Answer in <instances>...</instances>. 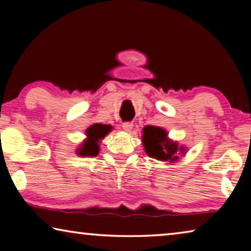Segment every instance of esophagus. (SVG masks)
I'll use <instances>...</instances> for the list:
<instances>
[{"label": "esophagus", "instance_id": "1", "mask_svg": "<svg viewBox=\"0 0 251 251\" xmlns=\"http://www.w3.org/2000/svg\"><path fill=\"white\" fill-rule=\"evenodd\" d=\"M133 126H134L133 123L126 122V123H124V124H123V129H124L125 131H130L131 129H133Z\"/></svg>", "mask_w": 251, "mask_h": 251}]
</instances>
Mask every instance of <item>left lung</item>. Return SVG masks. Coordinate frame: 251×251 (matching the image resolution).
<instances>
[{
    "instance_id": "obj_1",
    "label": "left lung",
    "mask_w": 251,
    "mask_h": 251,
    "mask_svg": "<svg viewBox=\"0 0 251 251\" xmlns=\"http://www.w3.org/2000/svg\"><path fill=\"white\" fill-rule=\"evenodd\" d=\"M168 133L161 127L145 126L143 129V145L146 154L151 158L161 161H177L179 154H185V147L178 146L168 137Z\"/></svg>"
}]
</instances>
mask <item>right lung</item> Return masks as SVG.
<instances>
[{
    "label": "right lung",
    "instance_id": "add662e5",
    "mask_svg": "<svg viewBox=\"0 0 251 251\" xmlns=\"http://www.w3.org/2000/svg\"><path fill=\"white\" fill-rule=\"evenodd\" d=\"M110 130H112V126L103 125V124H100V123L88 127V128L85 130L87 138L83 142L80 147L77 148V151H76L77 152H76V154L82 157H85V156L95 157L99 155L100 152L99 143L109 133Z\"/></svg>",
    "mask_w": 251,
    "mask_h": 251
}]
</instances>
